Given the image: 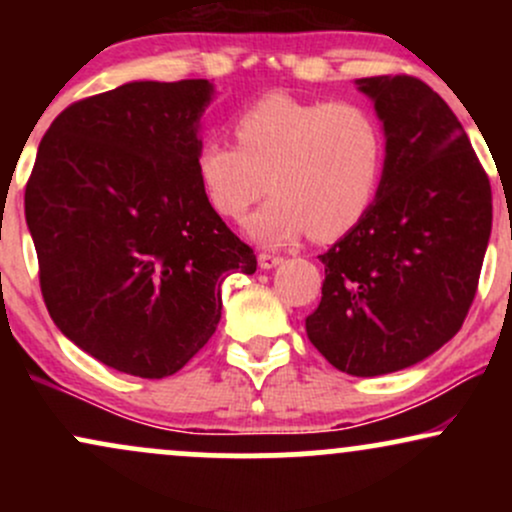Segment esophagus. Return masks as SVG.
I'll return each instance as SVG.
<instances>
[{
	"label": "esophagus",
	"mask_w": 512,
	"mask_h": 512,
	"mask_svg": "<svg viewBox=\"0 0 512 512\" xmlns=\"http://www.w3.org/2000/svg\"><path fill=\"white\" fill-rule=\"evenodd\" d=\"M257 262H260L262 269H274V267H279L281 262H284V257L272 255V252H260V257H257Z\"/></svg>",
	"instance_id": "esophagus-1"
}]
</instances>
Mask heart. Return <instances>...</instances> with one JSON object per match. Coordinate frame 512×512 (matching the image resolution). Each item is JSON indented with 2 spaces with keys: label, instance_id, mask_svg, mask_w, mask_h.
Instances as JSON below:
<instances>
[{
  "label": "heart",
  "instance_id": "b5f03b06",
  "mask_svg": "<svg viewBox=\"0 0 512 512\" xmlns=\"http://www.w3.org/2000/svg\"><path fill=\"white\" fill-rule=\"evenodd\" d=\"M233 129L238 146L202 139L195 170L207 202L226 219H243L272 190L245 221L252 240L279 248L308 231L339 238L368 214L383 178L385 139L363 105L269 93L240 110Z\"/></svg>",
  "mask_w": 512,
  "mask_h": 512
}]
</instances>
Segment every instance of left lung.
<instances>
[{
  "label": "left lung",
  "mask_w": 512,
  "mask_h": 512,
  "mask_svg": "<svg viewBox=\"0 0 512 512\" xmlns=\"http://www.w3.org/2000/svg\"><path fill=\"white\" fill-rule=\"evenodd\" d=\"M354 84L383 122V178L368 214L320 255L322 301L305 332L334 368L373 378L424 361L462 327L491 236V185L431 86Z\"/></svg>",
  "instance_id": "8db88e82"
}]
</instances>
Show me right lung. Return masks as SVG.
<instances>
[{
    "label": "right lung",
    "mask_w": 512,
    "mask_h": 512,
    "mask_svg": "<svg viewBox=\"0 0 512 512\" xmlns=\"http://www.w3.org/2000/svg\"><path fill=\"white\" fill-rule=\"evenodd\" d=\"M207 79L129 81L69 105L38 146L26 223L55 325L137 378H166L209 342L221 284L257 257L197 180Z\"/></svg>",
    "instance_id": "right-lung-1"
}]
</instances>
